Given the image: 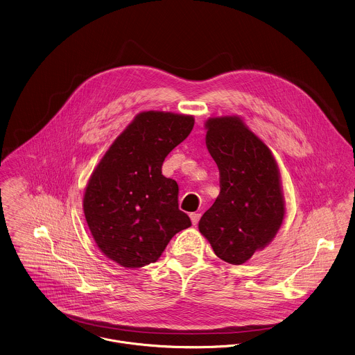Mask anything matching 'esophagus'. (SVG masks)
I'll return each instance as SVG.
<instances>
[{
    "instance_id": "obj_1",
    "label": "esophagus",
    "mask_w": 355,
    "mask_h": 355,
    "mask_svg": "<svg viewBox=\"0 0 355 355\" xmlns=\"http://www.w3.org/2000/svg\"><path fill=\"white\" fill-rule=\"evenodd\" d=\"M189 216H191L192 225H198V222H199V219H200V214L192 213Z\"/></svg>"
}]
</instances>
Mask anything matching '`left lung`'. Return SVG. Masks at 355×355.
<instances>
[{"mask_svg":"<svg viewBox=\"0 0 355 355\" xmlns=\"http://www.w3.org/2000/svg\"><path fill=\"white\" fill-rule=\"evenodd\" d=\"M205 129L220 192L200 218L199 230L219 259L243 265L268 247L283 225L280 168L270 148L243 118L211 116Z\"/></svg>","mask_w":355,"mask_h":355,"instance_id":"obj_1","label":"left lung"}]
</instances>
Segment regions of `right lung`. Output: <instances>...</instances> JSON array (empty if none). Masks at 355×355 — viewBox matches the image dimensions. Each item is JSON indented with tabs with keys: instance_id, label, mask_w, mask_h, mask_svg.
<instances>
[{
	"instance_id": "right-lung-1",
	"label": "right lung",
	"mask_w": 355,
	"mask_h": 355,
	"mask_svg": "<svg viewBox=\"0 0 355 355\" xmlns=\"http://www.w3.org/2000/svg\"><path fill=\"white\" fill-rule=\"evenodd\" d=\"M193 125V115L142 111L90 174L85 219L98 250L115 263L126 269L153 263L171 237L191 226L178 209V185L162 174V164Z\"/></svg>"
}]
</instances>
